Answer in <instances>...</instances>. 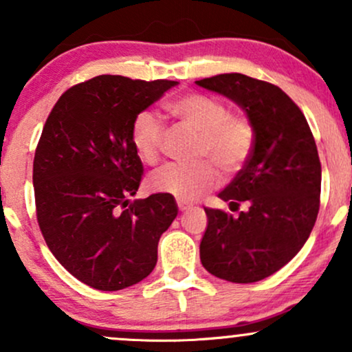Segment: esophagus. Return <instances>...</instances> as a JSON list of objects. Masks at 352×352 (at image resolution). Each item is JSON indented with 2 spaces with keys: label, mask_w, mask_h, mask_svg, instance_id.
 <instances>
[{
  "label": "esophagus",
  "mask_w": 352,
  "mask_h": 352,
  "mask_svg": "<svg viewBox=\"0 0 352 352\" xmlns=\"http://www.w3.org/2000/svg\"><path fill=\"white\" fill-rule=\"evenodd\" d=\"M177 205H179V210H180V212H187V210H188L190 207H192V205L187 204V201H182V200L177 201Z\"/></svg>",
  "instance_id": "obj_1"
}]
</instances>
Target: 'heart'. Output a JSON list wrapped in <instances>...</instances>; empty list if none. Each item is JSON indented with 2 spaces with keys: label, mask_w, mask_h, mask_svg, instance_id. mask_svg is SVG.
<instances>
[{
  "label": "heart",
  "mask_w": 352,
  "mask_h": 352,
  "mask_svg": "<svg viewBox=\"0 0 352 352\" xmlns=\"http://www.w3.org/2000/svg\"><path fill=\"white\" fill-rule=\"evenodd\" d=\"M167 111L185 127L200 135L199 164H168L151 175L148 184L155 192L168 193L182 201H193L220 182L215 164L233 175L246 164L254 144L253 125L241 114H232L221 99L205 94H185L168 100ZM165 127L152 112H142L132 124L131 140L140 160L153 164L162 152Z\"/></svg>",
  "instance_id": "1"
}]
</instances>
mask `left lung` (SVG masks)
Masks as SVG:
<instances>
[{
  "instance_id": "1",
  "label": "left lung",
  "mask_w": 352,
  "mask_h": 352,
  "mask_svg": "<svg viewBox=\"0 0 352 352\" xmlns=\"http://www.w3.org/2000/svg\"><path fill=\"white\" fill-rule=\"evenodd\" d=\"M197 86L235 102L253 125L245 167L218 193L238 217L205 208L200 260L213 276L254 283L293 260L309 238L321 193V164L306 117L278 86L245 74H218Z\"/></svg>"
}]
</instances>
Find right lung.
<instances>
[{
  "mask_svg": "<svg viewBox=\"0 0 352 352\" xmlns=\"http://www.w3.org/2000/svg\"><path fill=\"white\" fill-rule=\"evenodd\" d=\"M177 84L98 76L67 89L44 124L33 165L38 223L56 260L91 288L147 278L179 213L168 193L131 201L144 173L132 124Z\"/></svg>",
  "mask_w": 352,
  "mask_h": 352,
  "instance_id": "obj_1",
  "label": "right lung"
}]
</instances>
